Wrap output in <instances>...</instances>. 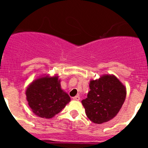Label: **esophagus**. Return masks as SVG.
Instances as JSON below:
<instances>
[{
  "label": "esophagus",
  "mask_w": 148,
  "mask_h": 148,
  "mask_svg": "<svg viewBox=\"0 0 148 148\" xmlns=\"http://www.w3.org/2000/svg\"><path fill=\"white\" fill-rule=\"evenodd\" d=\"M73 100H76V101H78V100H80V96L79 95H75V97H73Z\"/></svg>",
  "instance_id": "esophagus-1"
}]
</instances>
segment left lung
<instances>
[{
  "label": "left lung",
  "instance_id": "left-lung-1",
  "mask_svg": "<svg viewBox=\"0 0 148 148\" xmlns=\"http://www.w3.org/2000/svg\"><path fill=\"white\" fill-rule=\"evenodd\" d=\"M90 92L82 103L89 119L102 124L114 118L126 97V88L114 75H106L90 82Z\"/></svg>",
  "mask_w": 148,
  "mask_h": 148
}]
</instances>
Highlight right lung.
Returning <instances> with one entry per match:
<instances>
[{
  "mask_svg": "<svg viewBox=\"0 0 148 148\" xmlns=\"http://www.w3.org/2000/svg\"><path fill=\"white\" fill-rule=\"evenodd\" d=\"M29 106L39 117L50 119L60 113L70 98L61 88L58 76L42 77L34 81L26 91Z\"/></svg>",
  "mask_w": 148,
  "mask_h": 148,
  "instance_id": "obj_1",
  "label": "right lung"
}]
</instances>
